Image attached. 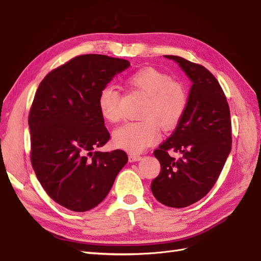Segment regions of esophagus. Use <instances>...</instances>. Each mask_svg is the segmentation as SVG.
Instances as JSON below:
<instances>
[{
  "mask_svg": "<svg viewBox=\"0 0 261 261\" xmlns=\"http://www.w3.org/2000/svg\"><path fill=\"white\" fill-rule=\"evenodd\" d=\"M141 159H143V156L137 155V154H129L128 155V161L129 162H137V161H140Z\"/></svg>",
  "mask_w": 261,
  "mask_h": 261,
  "instance_id": "34e87169",
  "label": "esophagus"
}]
</instances>
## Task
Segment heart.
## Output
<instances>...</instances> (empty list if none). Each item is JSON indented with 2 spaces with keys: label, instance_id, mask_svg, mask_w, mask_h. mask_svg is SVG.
Instances as JSON below:
<instances>
[{
  "label": "heart",
  "instance_id": "heart-1",
  "mask_svg": "<svg viewBox=\"0 0 261 261\" xmlns=\"http://www.w3.org/2000/svg\"><path fill=\"white\" fill-rule=\"evenodd\" d=\"M129 84L148 94L140 122H127L113 133L114 144L126 151L140 153L159 141L161 135L156 121L164 128L174 126L183 115L187 97L180 84L173 82L170 75L154 67H145L128 77ZM98 108L101 115L110 122L122 116L121 94L113 85H106L99 92Z\"/></svg>",
  "mask_w": 261,
  "mask_h": 261
}]
</instances>
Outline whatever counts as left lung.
<instances>
[{
  "mask_svg": "<svg viewBox=\"0 0 261 261\" xmlns=\"http://www.w3.org/2000/svg\"><path fill=\"white\" fill-rule=\"evenodd\" d=\"M177 63L191 80L186 109L172 135L154 150L161 172L151 183L155 199L168 207L184 208L206 196L231 152V115L219 82L202 65L176 55H164ZM169 151L179 153L178 160Z\"/></svg>",
  "mask_w": 261,
  "mask_h": 261,
  "instance_id": "1",
  "label": "left lung"
}]
</instances>
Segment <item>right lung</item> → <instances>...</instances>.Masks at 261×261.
<instances>
[{
	"label": "right lung",
	"instance_id": "add662e5",
	"mask_svg": "<svg viewBox=\"0 0 261 261\" xmlns=\"http://www.w3.org/2000/svg\"><path fill=\"white\" fill-rule=\"evenodd\" d=\"M129 66L127 60L80 55L53 69L38 87L28 118L31 164L46 194L69 210L98 206L127 163L123 150L94 149L110 139L99 92Z\"/></svg>",
	"mask_w": 261,
	"mask_h": 261
}]
</instances>
